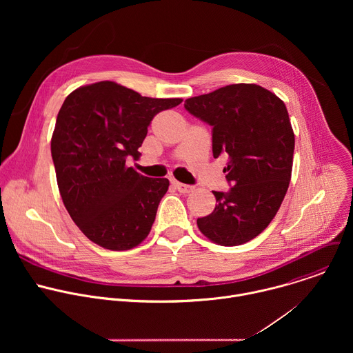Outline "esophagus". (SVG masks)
Wrapping results in <instances>:
<instances>
[{
	"label": "esophagus",
	"mask_w": 353,
	"mask_h": 353,
	"mask_svg": "<svg viewBox=\"0 0 353 353\" xmlns=\"http://www.w3.org/2000/svg\"><path fill=\"white\" fill-rule=\"evenodd\" d=\"M172 184L174 185V188H176L177 191H180V192H183V194H188V192H191V191L194 190V185L183 184V183H180V181H177V180H172Z\"/></svg>",
	"instance_id": "obj_1"
}]
</instances>
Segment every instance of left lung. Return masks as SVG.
I'll return each mask as SVG.
<instances>
[{
    "label": "left lung",
    "mask_w": 353,
    "mask_h": 353,
    "mask_svg": "<svg viewBox=\"0 0 353 353\" xmlns=\"http://www.w3.org/2000/svg\"><path fill=\"white\" fill-rule=\"evenodd\" d=\"M185 110L212 127L214 158L229 157L223 169L229 191H212L216 207L198 218V229L221 245L259 236L276 215L289 187L294 134L285 103L256 83H234L190 97Z\"/></svg>",
    "instance_id": "8db88e82"
}]
</instances>
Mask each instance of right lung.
I'll return each instance as SVG.
<instances>
[{"instance_id":"obj_1","label":"right lung","mask_w":353,"mask_h":353,"mask_svg":"<svg viewBox=\"0 0 353 353\" xmlns=\"http://www.w3.org/2000/svg\"><path fill=\"white\" fill-rule=\"evenodd\" d=\"M181 99H155L112 81L81 86L67 96L52 138L63 203L81 232L108 250L138 245L150 232L168 179L125 166L139 157L154 117Z\"/></svg>"}]
</instances>
